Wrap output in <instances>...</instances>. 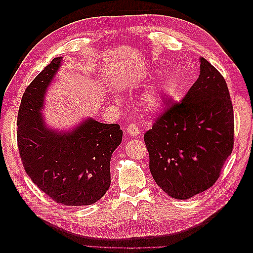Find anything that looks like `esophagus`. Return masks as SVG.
Listing matches in <instances>:
<instances>
[{"mask_svg": "<svg viewBox=\"0 0 253 253\" xmlns=\"http://www.w3.org/2000/svg\"><path fill=\"white\" fill-rule=\"evenodd\" d=\"M126 133L132 137H137L141 133V128L138 126V125H137L136 122H133V124H131L126 127Z\"/></svg>", "mask_w": 253, "mask_h": 253, "instance_id": "1", "label": "esophagus"}]
</instances>
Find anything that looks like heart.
Listing matches in <instances>:
<instances>
[{"label": "heart", "mask_w": 253, "mask_h": 253, "mask_svg": "<svg viewBox=\"0 0 253 253\" xmlns=\"http://www.w3.org/2000/svg\"><path fill=\"white\" fill-rule=\"evenodd\" d=\"M168 94H169L168 86L164 83L160 84L144 96L143 104L150 111H157L163 106Z\"/></svg>", "instance_id": "b5f03b06"}]
</instances>
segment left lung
Listing matches in <instances>:
<instances>
[{"mask_svg": "<svg viewBox=\"0 0 253 253\" xmlns=\"http://www.w3.org/2000/svg\"><path fill=\"white\" fill-rule=\"evenodd\" d=\"M201 74L144 133L150 171L176 200H188L218 179L234 143L233 105L221 74L201 58Z\"/></svg>", "mask_w": 253, "mask_h": 253, "instance_id": "8db88e82", "label": "left lung"}]
</instances>
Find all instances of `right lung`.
I'll list each match as a JSON object with an SVG mask.
<instances>
[{
	"instance_id": "add662e5",
	"label": "right lung",
	"mask_w": 253,
	"mask_h": 253,
	"mask_svg": "<svg viewBox=\"0 0 253 253\" xmlns=\"http://www.w3.org/2000/svg\"><path fill=\"white\" fill-rule=\"evenodd\" d=\"M53 59L26 87L17 121V140L23 167L36 186L56 203L86 206L96 203L111 185L110 162L121 142L119 125L87 119L72 132L45 126L44 94L60 67Z\"/></svg>"
}]
</instances>
